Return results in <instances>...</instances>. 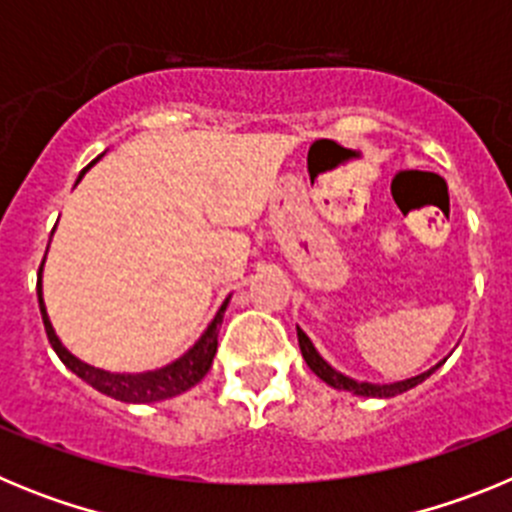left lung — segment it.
I'll return each instance as SVG.
<instances>
[{
    "label": "left lung",
    "instance_id": "1",
    "mask_svg": "<svg viewBox=\"0 0 512 512\" xmlns=\"http://www.w3.org/2000/svg\"><path fill=\"white\" fill-rule=\"evenodd\" d=\"M297 341H300V351H302V359L307 361V366H310L312 372L318 374L320 379H323L325 384H330L333 390H346L351 392V395H359V397H379V400H384V397H395V395H402V392L413 390V387H418L420 382H425V379L431 377L433 372H436L438 366L443 364V361H438L436 366H431L428 372L423 374H415V377L410 379H402V382H390V384H374V382H361V379H354V377H346L343 372H338V369H333V366L328 364V361L320 356V351L315 348V343L307 338L305 330L297 325Z\"/></svg>",
    "mask_w": 512,
    "mask_h": 512
}]
</instances>
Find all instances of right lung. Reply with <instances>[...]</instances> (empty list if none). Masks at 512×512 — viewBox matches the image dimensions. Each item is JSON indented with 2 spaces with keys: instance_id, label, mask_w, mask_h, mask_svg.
Instances as JSON below:
<instances>
[{
  "instance_id": "add662e5",
  "label": "right lung",
  "mask_w": 512,
  "mask_h": 512,
  "mask_svg": "<svg viewBox=\"0 0 512 512\" xmlns=\"http://www.w3.org/2000/svg\"><path fill=\"white\" fill-rule=\"evenodd\" d=\"M99 158H94L92 164L81 171L76 184L81 182V176L87 174V171L97 164ZM43 264H40V271H38V305H40V315H43V325H45V333H48V341H51L58 359L66 364V369H71L76 377L84 379L87 384H92L97 392H102V395L107 397H115V400L120 402H158V400H169V397H176V395H182V392L192 390L194 384L200 382V379L210 372L212 359H215L217 354V333H220V325H223V315L225 310H228L230 295L225 297L220 310L215 312V318L210 320V325L202 330V336L197 338V341H194L182 356H179V359L169 361L166 366H158V369H151V372H133V374L107 372V369H99V366L87 364V361H81L79 356L71 354L69 348L61 343V338L56 336V328H53L51 318H48V310H45V300H43Z\"/></svg>"
}]
</instances>
